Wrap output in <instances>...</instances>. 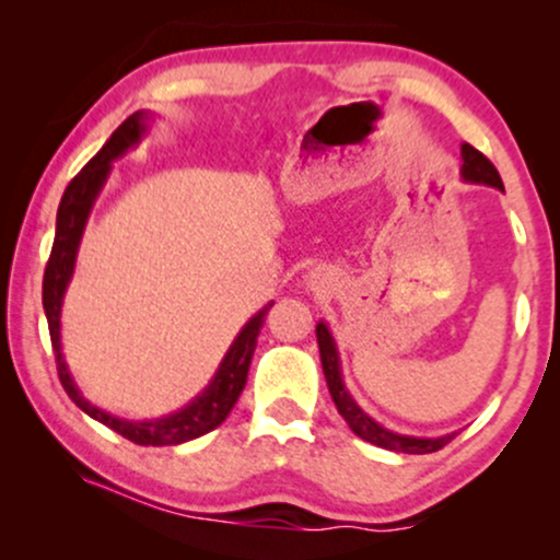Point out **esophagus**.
<instances>
[{
	"label": "esophagus",
	"mask_w": 560,
	"mask_h": 560,
	"mask_svg": "<svg viewBox=\"0 0 560 560\" xmlns=\"http://www.w3.org/2000/svg\"><path fill=\"white\" fill-rule=\"evenodd\" d=\"M313 279H316V287H324V273H313Z\"/></svg>",
	"instance_id": "34e87169"
}]
</instances>
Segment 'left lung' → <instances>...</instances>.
I'll return each mask as SVG.
<instances>
[{
    "instance_id": "1",
    "label": "left lung",
    "mask_w": 560,
    "mask_h": 560,
    "mask_svg": "<svg viewBox=\"0 0 560 560\" xmlns=\"http://www.w3.org/2000/svg\"><path fill=\"white\" fill-rule=\"evenodd\" d=\"M460 160H464V165H460V178H464L466 184H485L503 191V182H500L498 168H494L490 160L481 155L479 150H474L471 144H460ZM316 337H318V350H320V365H324V376H326V384H329L331 400L337 405L339 416L347 421V427L361 436V440L371 442V445L376 447L392 450V453L427 455V453H434V450L445 447L447 442L458 434V432H450L442 436H410V434L392 432V429L382 427V423L371 419L361 405L355 402V397L347 392L337 342H334L329 326H326L324 320H318L316 324Z\"/></svg>"
}]
</instances>
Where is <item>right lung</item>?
I'll list each match as a JSON object with an SVG mask.
<instances>
[{
    "mask_svg": "<svg viewBox=\"0 0 560 560\" xmlns=\"http://www.w3.org/2000/svg\"><path fill=\"white\" fill-rule=\"evenodd\" d=\"M152 115L147 110H139L113 131V137L105 141L96 155L83 165L79 176L68 184L66 195L60 199V208H57V226H55V244L52 255H49L47 271H44V287H42V302L44 313H47L49 324V337H52L55 358H57V374H60L62 387H66L68 397L73 400L86 416H92L94 421L105 423L107 429L118 432L126 440L137 442V445H182V442L197 440V436L213 432L215 427H221L226 421L236 400H240L244 384H247V371L253 363L255 345H258V334L266 318L268 307L273 302H268L262 311L255 313L247 324L242 326V331L236 334V339L223 355L221 365H218L215 376L210 378L208 387H205L195 400H189L184 408H178L176 413L160 416V419L150 421H128L120 416L107 413V410L96 408L81 395L79 384L70 376V369L62 355V339H60V316H62V298H66L70 279L75 271V258H79V244L86 229L89 215L100 197L102 186H105L107 176L113 171V160L124 158L128 150L139 144L144 139L147 128H150Z\"/></svg>",
    "mask_w": 560,
    "mask_h": 560,
    "instance_id": "right-lung-1",
    "label": "right lung"
}]
</instances>
